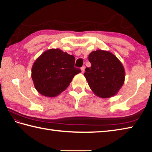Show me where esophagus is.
<instances>
[{
	"mask_svg": "<svg viewBox=\"0 0 152 152\" xmlns=\"http://www.w3.org/2000/svg\"><path fill=\"white\" fill-rule=\"evenodd\" d=\"M81 70H82V73L84 72V70H85V66H82V67L81 68Z\"/></svg>",
	"mask_w": 152,
	"mask_h": 152,
	"instance_id": "esophagus-1",
	"label": "esophagus"
}]
</instances>
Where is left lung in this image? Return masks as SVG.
<instances>
[{
  "instance_id": "8db88e82",
  "label": "left lung",
  "mask_w": 152,
  "mask_h": 152,
  "mask_svg": "<svg viewBox=\"0 0 152 152\" xmlns=\"http://www.w3.org/2000/svg\"><path fill=\"white\" fill-rule=\"evenodd\" d=\"M88 59L91 66L86 68L84 75L92 91L101 98L115 96L125 78L121 62L111 52L100 49L92 51Z\"/></svg>"
}]
</instances>
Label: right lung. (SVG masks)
<instances>
[{
    "mask_svg": "<svg viewBox=\"0 0 152 152\" xmlns=\"http://www.w3.org/2000/svg\"><path fill=\"white\" fill-rule=\"evenodd\" d=\"M74 56L60 49H50L35 60L31 68V78L39 93L54 97L64 91L74 76L81 72L74 67Z\"/></svg>",
    "mask_w": 152,
    "mask_h": 152,
    "instance_id": "1",
    "label": "right lung"
}]
</instances>
